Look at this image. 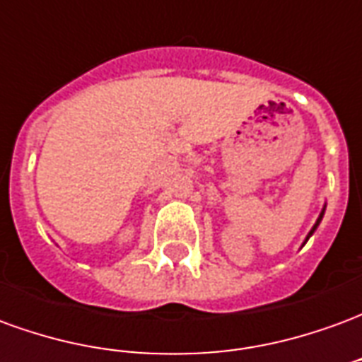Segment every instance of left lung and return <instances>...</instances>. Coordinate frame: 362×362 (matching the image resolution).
Masks as SVG:
<instances>
[{
  "mask_svg": "<svg viewBox=\"0 0 362 362\" xmlns=\"http://www.w3.org/2000/svg\"><path fill=\"white\" fill-rule=\"evenodd\" d=\"M324 211H326V207H324V209H322V213H320L318 221H316V225H314V227H312V230H310V233H308V236H306V240H308V238H310V236H312V233H314V230H316V228H318L320 221H322V217H324Z\"/></svg>",
  "mask_w": 362,
  "mask_h": 362,
  "instance_id": "obj_1",
  "label": "left lung"
}]
</instances>
